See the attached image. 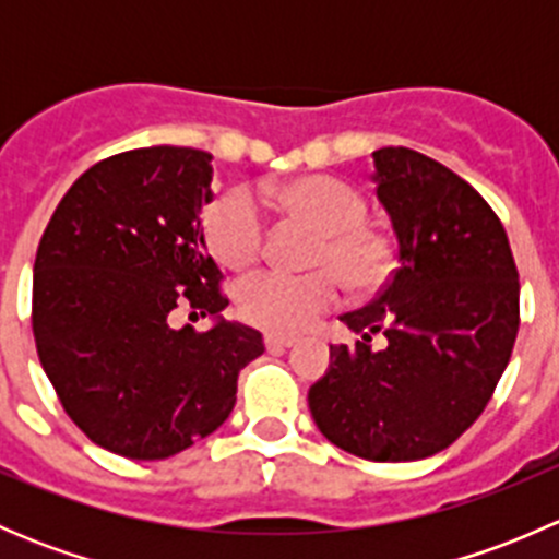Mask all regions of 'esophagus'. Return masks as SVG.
Wrapping results in <instances>:
<instances>
[{"instance_id": "obj_1", "label": "esophagus", "mask_w": 559, "mask_h": 559, "mask_svg": "<svg viewBox=\"0 0 559 559\" xmlns=\"http://www.w3.org/2000/svg\"><path fill=\"white\" fill-rule=\"evenodd\" d=\"M295 343V335H281V332H267V335H264V346L267 348H292Z\"/></svg>"}]
</instances>
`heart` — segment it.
<instances>
[{
  "mask_svg": "<svg viewBox=\"0 0 559 559\" xmlns=\"http://www.w3.org/2000/svg\"><path fill=\"white\" fill-rule=\"evenodd\" d=\"M264 202L286 222L316 229L306 275L264 273L246 281L238 308L251 324L273 332H302L341 297V281L357 295L381 289L394 267L392 240L368 218L357 186L332 175H297L264 186ZM205 240L222 267L243 273L264 253V224L246 191H227L205 213Z\"/></svg>",
  "mask_w": 559,
  "mask_h": 559,
  "instance_id": "1",
  "label": "heart"
}]
</instances>
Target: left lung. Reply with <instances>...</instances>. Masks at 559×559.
I'll use <instances>...</instances> for the list:
<instances>
[{
	"instance_id": "obj_1",
	"label": "left lung",
	"mask_w": 559,
	"mask_h": 559,
	"mask_svg": "<svg viewBox=\"0 0 559 559\" xmlns=\"http://www.w3.org/2000/svg\"><path fill=\"white\" fill-rule=\"evenodd\" d=\"M373 165L397 270L370 306L341 316L359 341L330 346L308 405L343 452L411 462L452 447L487 408L520 330V273L467 180L411 148L373 151ZM376 334L384 349L369 346Z\"/></svg>"
}]
</instances>
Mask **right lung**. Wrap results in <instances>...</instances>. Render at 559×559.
Returning <instances> with one entry per match:
<instances>
[{"mask_svg":"<svg viewBox=\"0 0 559 559\" xmlns=\"http://www.w3.org/2000/svg\"><path fill=\"white\" fill-rule=\"evenodd\" d=\"M207 151L154 145L88 167L39 240L32 330L67 416L97 447L167 460L227 421L238 373L262 335L222 316V270L200 213L213 200ZM213 314L207 333L169 324Z\"/></svg>","mask_w":559,"mask_h":559,"instance_id":"obj_1","label":"right lung"}]
</instances>
